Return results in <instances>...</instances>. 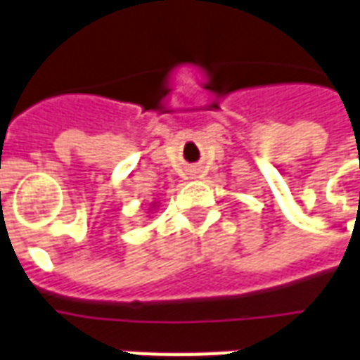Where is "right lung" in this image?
I'll use <instances>...</instances> for the list:
<instances>
[{
	"mask_svg": "<svg viewBox=\"0 0 360 360\" xmlns=\"http://www.w3.org/2000/svg\"><path fill=\"white\" fill-rule=\"evenodd\" d=\"M155 207H158V202L153 201V202H151V209H155ZM151 209H150V210H151Z\"/></svg>",
	"mask_w": 360,
	"mask_h": 360,
	"instance_id": "add662e5",
	"label": "right lung"
}]
</instances>
